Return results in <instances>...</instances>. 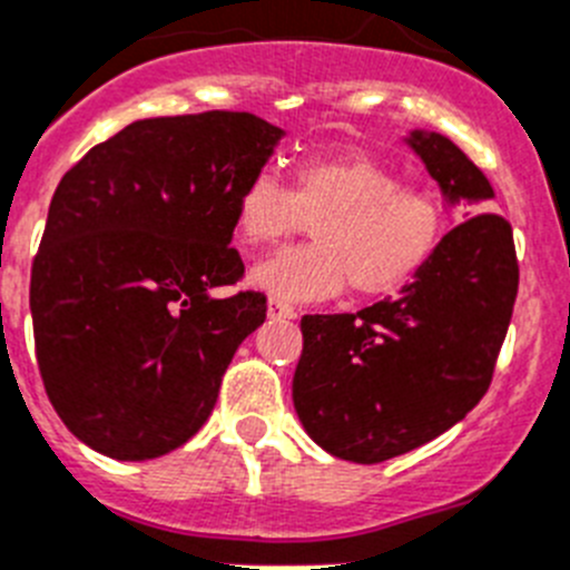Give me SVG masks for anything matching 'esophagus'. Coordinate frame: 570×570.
<instances>
[{
    "instance_id": "esophagus-1",
    "label": "esophagus",
    "mask_w": 570,
    "mask_h": 570,
    "mask_svg": "<svg viewBox=\"0 0 570 570\" xmlns=\"http://www.w3.org/2000/svg\"><path fill=\"white\" fill-rule=\"evenodd\" d=\"M267 309L273 317H286V321H289V317H297V306H292L289 301H281V297H269Z\"/></svg>"
}]
</instances>
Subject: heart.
<instances>
[{
  "label": "heart",
  "instance_id": "heart-1",
  "mask_svg": "<svg viewBox=\"0 0 570 570\" xmlns=\"http://www.w3.org/2000/svg\"><path fill=\"white\" fill-rule=\"evenodd\" d=\"M312 225L315 242L261 258L253 281L286 301H321L345 286L357 297H387L411 284L450 225L446 202L402 183L393 165L363 151L306 157L292 188L255 168L236 190L233 225L244 244H273Z\"/></svg>",
  "mask_w": 570,
  "mask_h": 570
}]
</instances>
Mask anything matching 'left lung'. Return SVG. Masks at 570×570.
Here are the masks:
<instances>
[{"label":"left lung","mask_w":570,"mask_h":570,"mask_svg":"<svg viewBox=\"0 0 570 570\" xmlns=\"http://www.w3.org/2000/svg\"><path fill=\"white\" fill-rule=\"evenodd\" d=\"M450 199H492L481 168L435 135L411 137ZM512 225L478 213L446 233L399 297L357 315H306L292 399L326 453L380 464L453 428L483 399L518 297Z\"/></svg>","instance_id":"8db88e82"}]
</instances>
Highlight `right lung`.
Masks as SVG:
<instances>
[{
    "label": "right lung",
    "instance_id": "obj_1",
    "mask_svg": "<svg viewBox=\"0 0 570 570\" xmlns=\"http://www.w3.org/2000/svg\"><path fill=\"white\" fill-rule=\"evenodd\" d=\"M278 126L249 111L148 117L98 142L52 194L30 269L36 360L72 435L117 461L183 446L267 317L244 278L233 199Z\"/></svg>",
    "mask_w": 570,
    "mask_h": 570
}]
</instances>
